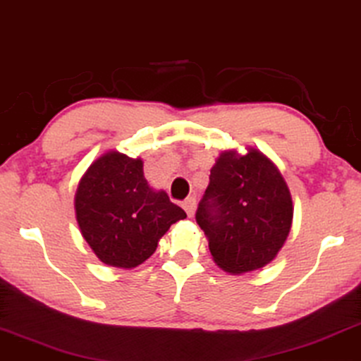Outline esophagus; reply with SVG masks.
Listing matches in <instances>:
<instances>
[{
	"mask_svg": "<svg viewBox=\"0 0 361 361\" xmlns=\"http://www.w3.org/2000/svg\"><path fill=\"white\" fill-rule=\"evenodd\" d=\"M182 207H184V210L187 212V215L192 216L193 213H195V207H197V200H195V197H189V198H185V200L182 202Z\"/></svg>",
	"mask_w": 361,
	"mask_h": 361,
	"instance_id": "obj_1",
	"label": "esophagus"
}]
</instances>
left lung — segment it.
I'll list each match as a JSON object with an SVG mask.
<instances>
[{"instance_id":"8db88e82","label":"left lung","mask_w":361,"mask_h":361,"mask_svg":"<svg viewBox=\"0 0 361 361\" xmlns=\"http://www.w3.org/2000/svg\"><path fill=\"white\" fill-rule=\"evenodd\" d=\"M195 219L213 260L229 274H244L262 269L283 247L293 203L283 177L262 153L223 151Z\"/></svg>"}]
</instances>
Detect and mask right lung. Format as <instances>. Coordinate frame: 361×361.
<instances>
[{
	"mask_svg": "<svg viewBox=\"0 0 361 361\" xmlns=\"http://www.w3.org/2000/svg\"><path fill=\"white\" fill-rule=\"evenodd\" d=\"M76 219L94 254L112 267L133 269L154 254L171 224L187 215L154 192L143 161L117 151L102 154L82 176L75 197Z\"/></svg>",
	"mask_w": 361,
	"mask_h": 361,
	"instance_id": "1",
	"label": "right lung"
}]
</instances>
